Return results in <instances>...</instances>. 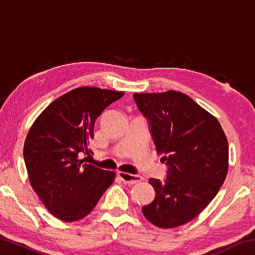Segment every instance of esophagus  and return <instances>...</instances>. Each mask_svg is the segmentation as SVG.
Listing matches in <instances>:
<instances>
[{
	"instance_id": "1",
	"label": "esophagus",
	"mask_w": 255,
	"mask_h": 255,
	"mask_svg": "<svg viewBox=\"0 0 255 255\" xmlns=\"http://www.w3.org/2000/svg\"><path fill=\"white\" fill-rule=\"evenodd\" d=\"M118 176L122 179L123 182L127 184H135L140 182V181H143V176L141 175L126 173V172H118Z\"/></svg>"
}]
</instances>
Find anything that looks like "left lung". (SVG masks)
<instances>
[{
    "label": "left lung",
    "mask_w": 255,
    "mask_h": 255,
    "mask_svg": "<svg viewBox=\"0 0 255 255\" xmlns=\"http://www.w3.org/2000/svg\"><path fill=\"white\" fill-rule=\"evenodd\" d=\"M133 100L167 165L164 181L148 180L155 198L141 211L157 227L181 226L208 206L225 181L227 138L218 120L187 94L135 93Z\"/></svg>",
    "instance_id": "left-lung-1"
}]
</instances>
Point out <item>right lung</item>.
Returning a JSON list of instances; mask_svg holds the SVG:
<instances>
[{
  "mask_svg": "<svg viewBox=\"0 0 255 255\" xmlns=\"http://www.w3.org/2000/svg\"><path fill=\"white\" fill-rule=\"evenodd\" d=\"M125 92L77 88L41 112L25 138L23 157L30 184L55 217L74 222L91 213L114 182L115 172L84 163L94 123Z\"/></svg>",
  "mask_w": 255,
  "mask_h": 255,
  "instance_id": "1",
  "label": "right lung"
}]
</instances>
